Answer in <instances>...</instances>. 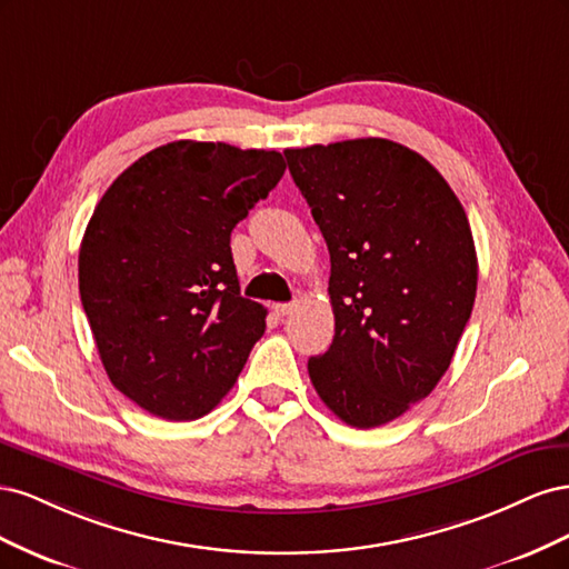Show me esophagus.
<instances>
[{
  "mask_svg": "<svg viewBox=\"0 0 569 569\" xmlns=\"http://www.w3.org/2000/svg\"><path fill=\"white\" fill-rule=\"evenodd\" d=\"M295 308H297V303H274L272 311H274V316H278V318H284V316H289L291 311H295Z\"/></svg>",
  "mask_w": 569,
  "mask_h": 569,
  "instance_id": "1",
  "label": "esophagus"
}]
</instances>
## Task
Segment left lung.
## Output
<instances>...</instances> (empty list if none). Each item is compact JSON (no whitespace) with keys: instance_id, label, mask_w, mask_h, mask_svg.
<instances>
[{"instance_id":"obj_1","label":"left lung","mask_w":569,"mask_h":569,"mask_svg":"<svg viewBox=\"0 0 569 569\" xmlns=\"http://www.w3.org/2000/svg\"><path fill=\"white\" fill-rule=\"evenodd\" d=\"M284 157L332 263L335 339L308 375L339 420L387 425L432 393L470 320L468 216L432 163L382 137Z\"/></svg>"}]
</instances>
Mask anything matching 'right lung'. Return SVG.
<instances>
[{
	"label": "right lung",
	"mask_w": 569,
	"mask_h": 569,
	"mask_svg": "<svg viewBox=\"0 0 569 569\" xmlns=\"http://www.w3.org/2000/svg\"><path fill=\"white\" fill-rule=\"evenodd\" d=\"M280 151L180 140L120 173L84 230L78 284L111 385L163 420L211 412L266 332L230 234L284 176Z\"/></svg>",
	"instance_id": "1"
}]
</instances>
